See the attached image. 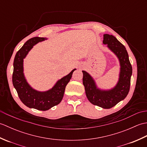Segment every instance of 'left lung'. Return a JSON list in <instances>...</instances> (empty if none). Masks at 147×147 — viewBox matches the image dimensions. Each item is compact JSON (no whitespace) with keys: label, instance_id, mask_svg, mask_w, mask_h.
Masks as SVG:
<instances>
[{"label":"left lung","instance_id":"8db88e82","mask_svg":"<svg viewBox=\"0 0 147 147\" xmlns=\"http://www.w3.org/2000/svg\"><path fill=\"white\" fill-rule=\"evenodd\" d=\"M103 43L116 55L120 64V72L116 85L109 90H102L96 85L94 79L85 71H82L83 84L86 97L92 104L103 109H111L126 97L129 91L132 66L126 49L115 36L104 34Z\"/></svg>","mask_w":147,"mask_h":147}]
</instances>
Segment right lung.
Returning a JSON list of instances; mask_svg holds the SVG:
<instances>
[{
    "mask_svg": "<svg viewBox=\"0 0 147 147\" xmlns=\"http://www.w3.org/2000/svg\"><path fill=\"white\" fill-rule=\"evenodd\" d=\"M45 40L46 38L34 37L28 40L16 53L13 63L12 84L21 101L28 107L39 111H47L61 102L65 86L69 82L73 72L76 69H74L67 75L59 80L54 86L47 91L40 92L33 88L24 76V59L34 45Z\"/></svg>",
    "mask_w": 147,
    "mask_h": 147,
    "instance_id": "1",
    "label": "right lung"
}]
</instances>
